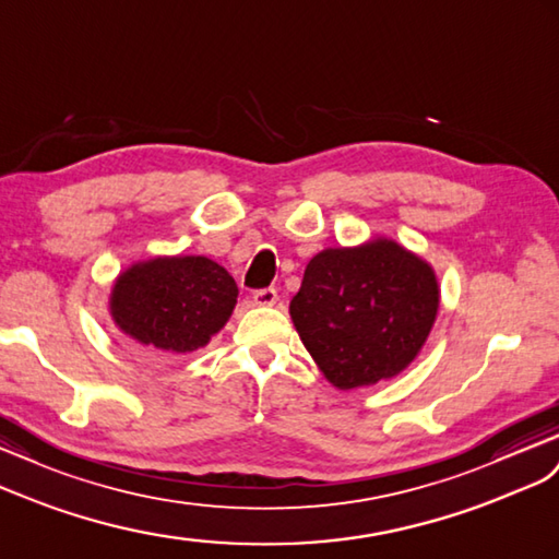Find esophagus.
<instances>
[{
	"label": "esophagus",
	"instance_id": "esophagus-1",
	"mask_svg": "<svg viewBox=\"0 0 559 559\" xmlns=\"http://www.w3.org/2000/svg\"><path fill=\"white\" fill-rule=\"evenodd\" d=\"M252 302L257 307H274L278 302V293L274 288H262L252 295Z\"/></svg>",
	"mask_w": 559,
	"mask_h": 559
}]
</instances>
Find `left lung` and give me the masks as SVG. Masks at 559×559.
<instances>
[{
	"instance_id": "8db88e82",
	"label": "left lung",
	"mask_w": 559,
	"mask_h": 559,
	"mask_svg": "<svg viewBox=\"0 0 559 559\" xmlns=\"http://www.w3.org/2000/svg\"><path fill=\"white\" fill-rule=\"evenodd\" d=\"M437 309L435 271L380 238L313 257L290 317L323 376L354 390L402 373L425 345Z\"/></svg>"
}]
</instances>
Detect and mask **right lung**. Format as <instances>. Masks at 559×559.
Segmentation results:
<instances>
[{"mask_svg":"<svg viewBox=\"0 0 559 559\" xmlns=\"http://www.w3.org/2000/svg\"><path fill=\"white\" fill-rule=\"evenodd\" d=\"M238 285L207 257H157L118 276L112 319L139 345L171 359L205 347L231 317Z\"/></svg>","mask_w":559,"mask_h":559,"instance_id":"1","label":"right lung"}]
</instances>
